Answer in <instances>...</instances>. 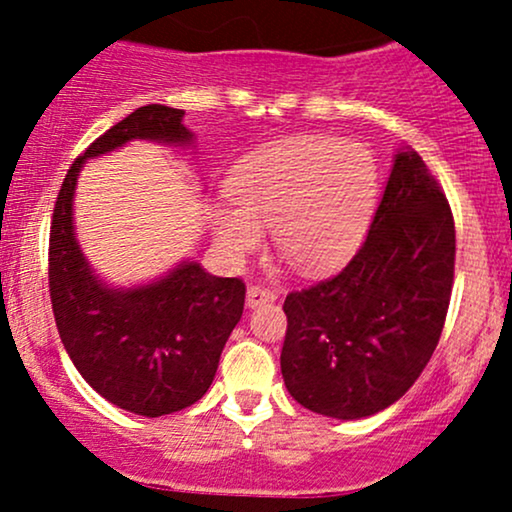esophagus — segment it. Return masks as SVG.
Masks as SVG:
<instances>
[{
    "label": "esophagus",
    "mask_w": 512,
    "mask_h": 512,
    "mask_svg": "<svg viewBox=\"0 0 512 512\" xmlns=\"http://www.w3.org/2000/svg\"><path fill=\"white\" fill-rule=\"evenodd\" d=\"M276 301V293L264 289V286H248V293H245V303H248V308H260V305H267V303H274Z\"/></svg>",
    "instance_id": "34e87169"
}]
</instances>
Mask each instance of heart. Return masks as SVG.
<instances>
[{
	"mask_svg": "<svg viewBox=\"0 0 512 512\" xmlns=\"http://www.w3.org/2000/svg\"><path fill=\"white\" fill-rule=\"evenodd\" d=\"M378 163L363 144L291 137L243 156L226 178L233 207L211 214L223 250L245 255L269 228L276 252L305 274L344 267L378 202Z\"/></svg>",
	"mask_w": 512,
	"mask_h": 512,
	"instance_id": "obj_1",
	"label": "heart"
}]
</instances>
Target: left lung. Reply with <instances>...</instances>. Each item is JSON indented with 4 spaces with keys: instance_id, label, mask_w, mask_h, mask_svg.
<instances>
[{
    "instance_id": "8db88e82",
    "label": "left lung",
    "mask_w": 512,
    "mask_h": 512,
    "mask_svg": "<svg viewBox=\"0 0 512 512\" xmlns=\"http://www.w3.org/2000/svg\"><path fill=\"white\" fill-rule=\"evenodd\" d=\"M455 221L414 149H399L366 243L332 279L286 296L281 375L298 404L354 421L395 404L436 351Z\"/></svg>"
}]
</instances>
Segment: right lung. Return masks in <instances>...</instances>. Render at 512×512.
Returning a JSON list of instances; mask_svg holds the SVG:
<instances>
[{"mask_svg": "<svg viewBox=\"0 0 512 512\" xmlns=\"http://www.w3.org/2000/svg\"><path fill=\"white\" fill-rule=\"evenodd\" d=\"M185 110L144 105L69 168L50 226V301L69 358L98 395L132 414H173L204 397L245 305L240 279L180 262L149 284L117 289L93 272L74 233V192L88 158L134 139L192 146Z\"/></svg>", "mask_w": 512, "mask_h": 512, "instance_id": "add662e5", "label": "right lung"}]
</instances>
